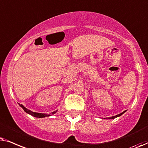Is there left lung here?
<instances>
[{
  "label": "left lung",
  "mask_w": 148,
  "mask_h": 148,
  "mask_svg": "<svg viewBox=\"0 0 148 148\" xmlns=\"http://www.w3.org/2000/svg\"><path fill=\"white\" fill-rule=\"evenodd\" d=\"M126 111H124L123 112H122V113L121 114H118V115H116V116H112V117H111V118H110V119H115V118H116V117H119V116H121L122 115V114H124V113H125V112Z\"/></svg>",
  "instance_id": "left-lung-1"
}]
</instances>
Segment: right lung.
Listing matches in <instances>:
<instances>
[{
    "label": "right lung",
    "mask_w": 148,
    "mask_h": 148,
    "mask_svg": "<svg viewBox=\"0 0 148 148\" xmlns=\"http://www.w3.org/2000/svg\"><path fill=\"white\" fill-rule=\"evenodd\" d=\"M20 106L21 108H23V110H24V111L26 112V113H27V114H30V115H32V116H34V117H36V118H44V117H46V116H51V114H54L55 113H56V112H57V111H56V112H52V113H51V114H41V113H36V112H32V111H30V110H28V109H27V108H25L24 106H23V105H20Z\"/></svg>",
    "instance_id": "right-lung-1"
}]
</instances>
